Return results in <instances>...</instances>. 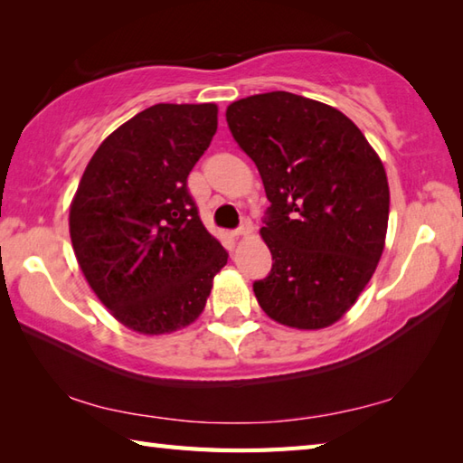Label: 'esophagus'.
Wrapping results in <instances>:
<instances>
[{"instance_id": "esophagus-1", "label": "esophagus", "mask_w": 463, "mask_h": 463, "mask_svg": "<svg viewBox=\"0 0 463 463\" xmlns=\"http://www.w3.org/2000/svg\"><path fill=\"white\" fill-rule=\"evenodd\" d=\"M250 232H252V222H250L249 219H244V221L241 222L239 229H234V231H232L234 237H249Z\"/></svg>"}]
</instances>
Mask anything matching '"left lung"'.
<instances>
[{"mask_svg":"<svg viewBox=\"0 0 463 463\" xmlns=\"http://www.w3.org/2000/svg\"><path fill=\"white\" fill-rule=\"evenodd\" d=\"M226 123L270 201L260 234L274 262L254 297L284 326L326 328L382 257L390 189L380 156L346 115L288 91L231 103Z\"/></svg>","mask_w":463,"mask_h":463,"instance_id":"obj_1","label":"left lung"}]
</instances>
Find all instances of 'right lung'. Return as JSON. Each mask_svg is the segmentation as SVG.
<instances>
[{
    "label": "right lung",
    "mask_w": 463,
    "mask_h": 463,
    "mask_svg": "<svg viewBox=\"0 0 463 463\" xmlns=\"http://www.w3.org/2000/svg\"><path fill=\"white\" fill-rule=\"evenodd\" d=\"M216 105L159 103L99 145L77 186L69 232L87 282L141 334L199 318L229 252L186 186L216 133Z\"/></svg>",
    "instance_id": "right-lung-1"
}]
</instances>
